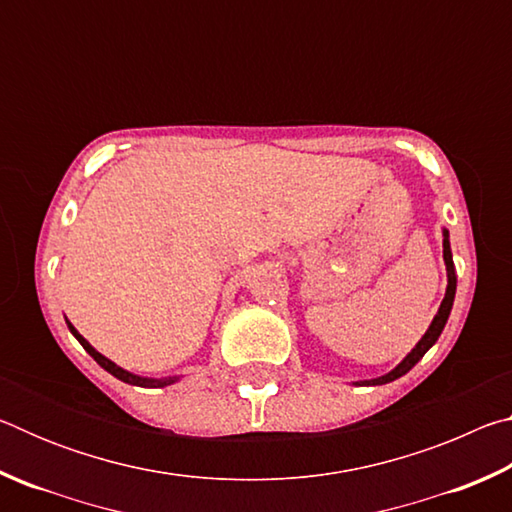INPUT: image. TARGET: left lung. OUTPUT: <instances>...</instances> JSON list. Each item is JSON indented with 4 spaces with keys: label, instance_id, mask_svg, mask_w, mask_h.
<instances>
[{
    "label": "left lung",
    "instance_id": "8db88e82",
    "mask_svg": "<svg viewBox=\"0 0 512 512\" xmlns=\"http://www.w3.org/2000/svg\"><path fill=\"white\" fill-rule=\"evenodd\" d=\"M443 253H445V264H447V293H445V300H443V305H440L436 318H433L431 327L427 329V334L422 336L420 343L415 345V348L409 352V357H406L393 372H388V375H384V377L370 379V381H361V384H368V386L388 384V381H393L397 377L406 375V372H409L415 366V363H418L424 357V352H427L431 345L438 341L440 332H443V329H445V323H447V318H449V311H452L454 293H456V273H454V262H452V250H449V232L447 230H445V239H443Z\"/></svg>",
    "mask_w": 512,
    "mask_h": 512
}]
</instances>
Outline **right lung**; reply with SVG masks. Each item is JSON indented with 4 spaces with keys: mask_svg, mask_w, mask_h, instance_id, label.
Wrapping results in <instances>:
<instances>
[{
    "mask_svg": "<svg viewBox=\"0 0 512 512\" xmlns=\"http://www.w3.org/2000/svg\"><path fill=\"white\" fill-rule=\"evenodd\" d=\"M67 327H69V332H72L76 339H79V343L83 345V350L90 354V357L99 363V366L103 368V370H108L110 375H115L117 379H121V381H126V384H135V386H144V388H160V386H169L171 381H176V377H167V379H144V377H137V375H133V372H128V370H124V368H119V366H115V363H112L110 359H106L103 357V354H99L97 350L92 348V345L83 339V336L76 332V329L72 327V323H67Z\"/></svg>",
    "mask_w": 512,
    "mask_h": 512,
    "instance_id": "1",
    "label": "right lung"
}]
</instances>
